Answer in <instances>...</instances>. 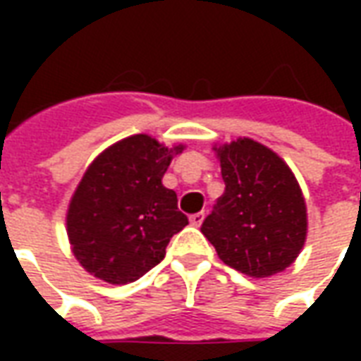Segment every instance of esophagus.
Returning a JSON list of instances; mask_svg holds the SVG:
<instances>
[{"label": "esophagus", "instance_id": "obj_1", "mask_svg": "<svg viewBox=\"0 0 361 361\" xmlns=\"http://www.w3.org/2000/svg\"><path fill=\"white\" fill-rule=\"evenodd\" d=\"M203 220H204V212H195V214H191V216H189L191 226H195V228L201 226V224H203Z\"/></svg>", "mask_w": 361, "mask_h": 361}]
</instances>
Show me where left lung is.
I'll use <instances>...</instances> for the list:
<instances>
[{"mask_svg": "<svg viewBox=\"0 0 361 361\" xmlns=\"http://www.w3.org/2000/svg\"><path fill=\"white\" fill-rule=\"evenodd\" d=\"M214 150L226 188L201 232L228 267L247 276L284 271L307 234L305 201L294 173L276 152L247 137Z\"/></svg>", "mask_w": 361, "mask_h": 361, "instance_id": "obj_1", "label": "left lung"}]
</instances>
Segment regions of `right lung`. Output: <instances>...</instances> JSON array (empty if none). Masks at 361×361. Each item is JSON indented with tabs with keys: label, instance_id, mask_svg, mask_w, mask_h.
<instances>
[{
	"label": "right lung",
	"instance_id": "add662e5",
	"mask_svg": "<svg viewBox=\"0 0 361 361\" xmlns=\"http://www.w3.org/2000/svg\"><path fill=\"white\" fill-rule=\"evenodd\" d=\"M149 135H131L94 158L67 211L73 255L96 279L127 284L166 255L173 234L189 220L162 176L181 152Z\"/></svg>",
	"mask_w": 361,
	"mask_h": 361
}]
</instances>
